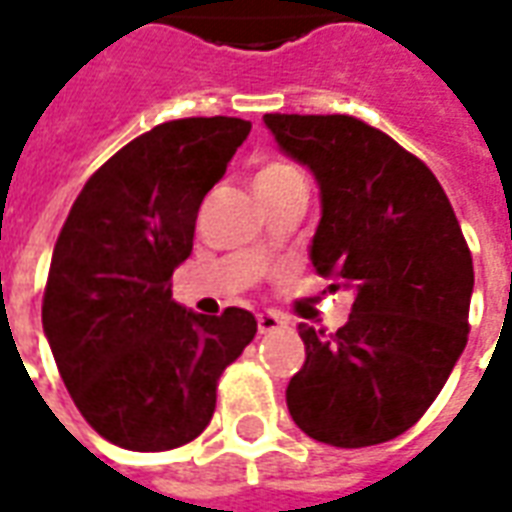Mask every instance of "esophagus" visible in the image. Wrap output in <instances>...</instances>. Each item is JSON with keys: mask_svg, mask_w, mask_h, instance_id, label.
<instances>
[{"mask_svg": "<svg viewBox=\"0 0 512 512\" xmlns=\"http://www.w3.org/2000/svg\"><path fill=\"white\" fill-rule=\"evenodd\" d=\"M282 326H288V321H285V315H279V312H260V315H257V332L260 334L277 332Z\"/></svg>", "mask_w": 512, "mask_h": 512, "instance_id": "esophagus-1", "label": "esophagus"}]
</instances>
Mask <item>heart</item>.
<instances>
[{"label": "heart", "instance_id": "heart-1", "mask_svg": "<svg viewBox=\"0 0 512 512\" xmlns=\"http://www.w3.org/2000/svg\"><path fill=\"white\" fill-rule=\"evenodd\" d=\"M293 172H299L296 167H290L288 161H268L263 167L257 169L255 175V189H263V186H271V183H277V180L288 178Z\"/></svg>", "mask_w": 512, "mask_h": 512}]
</instances>
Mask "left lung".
Instances as JSON below:
<instances>
[{
	"instance_id": "left-lung-1",
	"label": "left lung",
	"mask_w": 512,
	"mask_h": 512,
	"mask_svg": "<svg viewBox=\"0 0 512 512\" xmlns=\"http://www.w3.org/2000/svg\"><path fill=\"white\" fill-rule=\"evenodd\" d=\"M279 150L321 191L315 274L354 290L334 334L299 323L307 359L288 411L332 447L406 433L466 348L474 266L436 175L392 136L348 115H266Z\"/></svg>"
}]
</instances>
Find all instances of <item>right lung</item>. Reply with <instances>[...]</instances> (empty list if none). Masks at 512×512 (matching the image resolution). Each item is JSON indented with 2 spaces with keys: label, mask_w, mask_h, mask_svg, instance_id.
Masks as SVG:
<instances>
[{
  "label": "right lung",
  "mask_w": 512,
  "mask_h": 512,
  "mask_svg": "<svg viewBox=\"0 0 512 512\" xmlns=\"http://www.w3.org/2000/svg\"><path fill=\"white\" fill-rule=\"evenodd\" d=\"M252 131L241 117L169 120L84 183L54 246L43 332L82 417L134 452L208 428L216 381L252 343V312L200 315L169 279L191 255L205 194Z\"/></svg>",
  "instance_id": "obj_1"
}]
</instances>
